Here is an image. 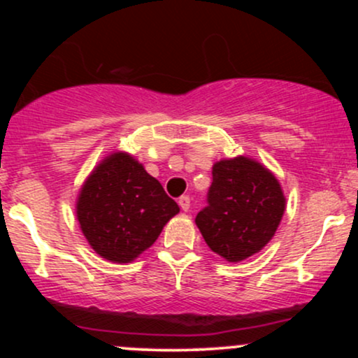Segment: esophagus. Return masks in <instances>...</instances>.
Segmentation results:
<instances>
[{
    "label": "esophagus",
    "mask_w": 358,
    "mask_h": 358,
    "mask_svg": "<svg viewBox=\"0 0 358 358\" xmlns=\"http://www.w3.org/2000/svg\"><path fill=\"white\" fill-rule=\"evenodd\" d=\"M178 205H180V208H182V210H185V212H188V208H190V196L188 195H182L178 199Z\"/></svg>",
    "instance_id": "34e87169"
}]
</instances>
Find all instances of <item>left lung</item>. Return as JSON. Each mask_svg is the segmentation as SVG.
I'll return each instance as SVG.
<instances>
[{
  "instance_id": "8db88e82",
  "label": "left lung",
  "mask_w": 358,
  "mask_h": 358,
  "mask_svg": "<svg viewBox=\"0 0 358 358\" xmlns=\"http://www.w3.org/2000/svg\"><path fill=\"white\" fill-rule=\"evenodd\" d=\"M285 203L278 180L257 162L222 159L212 168L207 207L195 222L213 252L239 262L273 239Z\"/></svg>"
}]
</instances>
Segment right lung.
Here are the masks:
<instances>
[{
	"label": "right lung",
	"mask_w": 358,
	"mask_h": 358,
	"mask_svg": "<svg viewBox=\"0 0 358 358\" xmlns=\"http://www.w3.org/2000/svg\"><path fill=\"white\" fill-rule=\"evenodd\" d=\"M178 212L162 183L124 153L110 155L92 171L77 202L85 239L113 262L138 257Z\"/></svg>",
	"instance_id": "obj_1"
}]
</instances>
